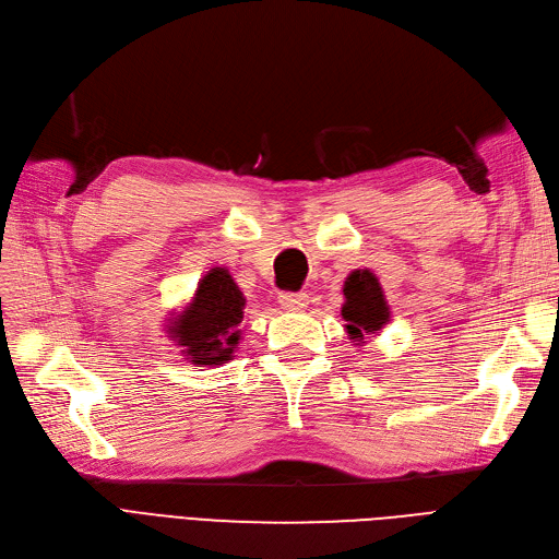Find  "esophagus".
Masks as SVG:
<instances>
[{
    "mask_svg": "<svg viewBox=\"0 0 559 559\" xmlns=\"http://www.w3.org/2000/svg\"><path fill=\"white\" fill-rule=\"evenodd\" d=\"M280 304L286 310H304L308 306V294H304V292H282Z\"/></svg>",
    "mask_w": 559,
    "mask_h": 559,
    "instance_id": "esophagus-1",
    "label": "esophagus"
}]
</instances>
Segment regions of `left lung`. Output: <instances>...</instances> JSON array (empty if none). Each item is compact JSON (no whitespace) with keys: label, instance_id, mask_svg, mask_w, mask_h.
<instances>
[{"label":"left lung","instance_id":"left-lung-1","mask_svg":"<svg viewBox=\"0 0 559 559\" xmlns=\"http://www.w3.org/2000/svg\"><path fill=\"white\" fill-rule=\"evenodd\" d=\"M345 306L341 310L343 320L348 322V334L353 338H365L376 334L388 322V306L383 292L369 270H357L345 282Z\"/></svg>","mask_w":559,"mask_h":559}]
</instances>
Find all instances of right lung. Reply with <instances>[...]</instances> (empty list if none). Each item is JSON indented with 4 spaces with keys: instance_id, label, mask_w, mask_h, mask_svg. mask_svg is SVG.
I'll list each match as a JSON object with an SVG mask.
<instances>
[{
    "instance_id": "add662e5",
    "label": "right lung",
    "mask_w": 559,
    "mask_h": 559,
    "mask_svg": "<svg viewBox=\"0 0 559 559\" xmlns=\"http://www.w3.org/2000/svg\"><path fill=\"white\" fill-rule=\"evenodd\" d=\"M245 296L228 275L216 267L200 282L192 306L178 317L174 338L183 345L194 365H223L239 343V322L245 317Z\"/></svg>"
}]
</instances>
